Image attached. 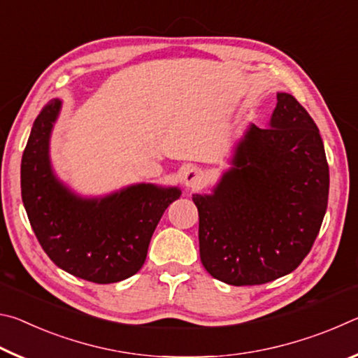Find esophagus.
<instances>
[{"label": "esophagus", "instance_id": "1", "mask_svg": "<svg viewBox=\"0 0 358 358\" xmlns=\"http://www.w3.org/2000/svg\"><path fill=\"white\" fill-rule=\"evenodd\" d=\"M183 183L186 187H199L203 183V172L197 167H189L183 173Z\"/></svg>", "mask_w": 358, "mask_h": 358}]
</instances>
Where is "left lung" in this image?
Returning a JSON list of instances; mask_svg holds the SVG:
<instances>
[{
  "mask_svg": "<svg viewBox=\"0 0 358 358\" xmlns=\"http://www.w3.org/2000/svg\"><path fill=\"white\" fill-rule=\"evenodd\" d=\"M270 128L251 124L213 194H194L205 270L230 286L294 271L311 251L329 202V164L314 120L278 93Z\"/></svg>",
  "mask_w": 358,
  "mask_h": 358,
  "instance_id": "8db88e82",
  "label": "left lung"
}]
</instances>
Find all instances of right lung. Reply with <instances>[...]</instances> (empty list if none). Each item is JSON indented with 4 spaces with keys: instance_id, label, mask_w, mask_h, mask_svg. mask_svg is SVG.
<instances>
[{
    "instance_id": "add662e5",
    "label": "right lung",
    "mask_w": 358,
    "mask_h": 358,
    "mask_svg": "<svg viewBox=\"0 0 358 358\" xmlns=\"http://www.w3.org/2000/svg\"><path fill=\"white\" fill-rule=\"evenodd\" d=\"M59 108V99L42 108L22 156V201L29 224L59 268L98 284L123 281L142 268L157 222L181 192L141 183L101 199L76 196L53 175L48 159Z\"/></svg>"
}]
</instances>
